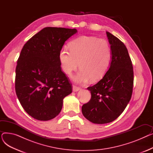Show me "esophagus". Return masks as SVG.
Listing matches in <instances>:
<instances>
[{
  "label": "esophagus",
  "instance_id": "obj_1",
  "mask_svg": "<svg viewBox=\"0 0 153 153\" xmlns=\"http://www.w3.org/2000/svg\"><path fill=\"white\" fill-rule=\"evenodd\" d=\"M80 89H80V87H77L76 85L72 86V91H73V92H77Z\"/></svg>",
  "mask_w": 153,
  "mask_h": 153
}]
</instances>
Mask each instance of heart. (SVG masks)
Listing matches in <instances>:
<instances>
[{
    "label": "heart",
    "instance_id": "1",
    "mask_svg": "<svg viewBox=\"0 0 153 153\" xmlns=\"http://www.w3.org/2000/svg\"><path fill=\"white\" fill-rule=\"evenodd\" d=\"M112 59L111 48L105 39L81 36L71 41L69 50L64 47L59 53L61 67L64 73L71 74L79 65L81 69L72 76L74 82L85 84L91 79L97 81L107 72Z\"/></svg>",
    "mask_w": 153,
    "mask_h": 153
}]
</instances>
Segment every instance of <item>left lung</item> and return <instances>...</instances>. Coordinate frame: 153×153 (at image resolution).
Wrapping results in <instances>:
<instances>
[{
  "label": "left lung",
  "mask_w": 153,
  "mask_h": 153,
  "mask_svg": "<svg viewBox=\"0 0 153 153\" xmlns=\"http://www.w3.org/2000/svg\"><path fill=\"white\" fill-rule=\"evenodd\" d=\"M106 33L112 51L110 66L99 82L87 88L91 99L82 107L84 117L96 124L111 122L121 115L133 87V65L126 47L111 33Z\"/></svg>",
  "instance_id": "8db88e82"
}]
</instances>
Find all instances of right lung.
<instances>
[{"label":"right lung","instance_id":"1","mask_svg":"<svg viewBox=\"0 0 153 153\" xmlns=\"http://www.w3.org/2000/svg\"><path fill=\"white\" fill-rule=\"evenodd\" d=\"M76 29L46 27L24 45L15 69V91L23 109L33 118L57 116L71 84L61 71L59 53Z\"/></svg>","mask_w":153,"mask_h":153}]
</instances>
